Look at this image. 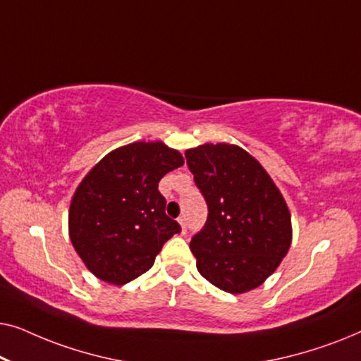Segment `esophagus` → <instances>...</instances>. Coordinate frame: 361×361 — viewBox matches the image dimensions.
<instances>
[{
	"mask_svg": "<svg viewBox=\"0 0 361 361\" xmlns=\"http://www.w3.org/2000/svg\"><path fill=\"white\" fill-rule=\"evenodd\" d=\"M179 224H180L182 233H185V231H187V225H185V216H179Z\"/></svg>",
	"mask_w": 361,
	"mask_h": 361,
	"instance_id": "obj_1",
	"label": "esophagus"
}]
</instances>
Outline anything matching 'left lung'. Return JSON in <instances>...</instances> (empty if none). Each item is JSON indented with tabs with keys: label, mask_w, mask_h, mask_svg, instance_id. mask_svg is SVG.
<instances>
[{
	"label": "left lung",
	"mask_w": 361,
	"mask_h": 361,
	"mask_svg": "<svg viewBox=\"0 0 361 361\" xmlns=\"http://www.w3.org/2000/svg\"><path fill=\"white\" fill-rule=\"evenodd\" d=\"M189 171L209 207L192 236L197 269L225 293L251 290L274 273L290 246L288 205L263 166L233 145L185 151Z\"/></svg>",
	"instance_id": "8db88e82"
}]
</instances>
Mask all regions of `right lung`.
<instances>
[{"label": "right lung", "mask_w": 361, "mask_h": 361, "mask_svg": "<svg viewBox=\"0 0 361 361\" xmlns=\"http://www.w3.org/2000/svg\"><path fill=\"white\" fill-rule=\"evenodd\" d=\"M182 164L180 152L159 141L133 142L106 154L77 187L68 212L71 240L98 279L130 283L180 233V225L166 215L157 184Z\"/></svg>", "instance_id": "add662e5"}]
</instances>
